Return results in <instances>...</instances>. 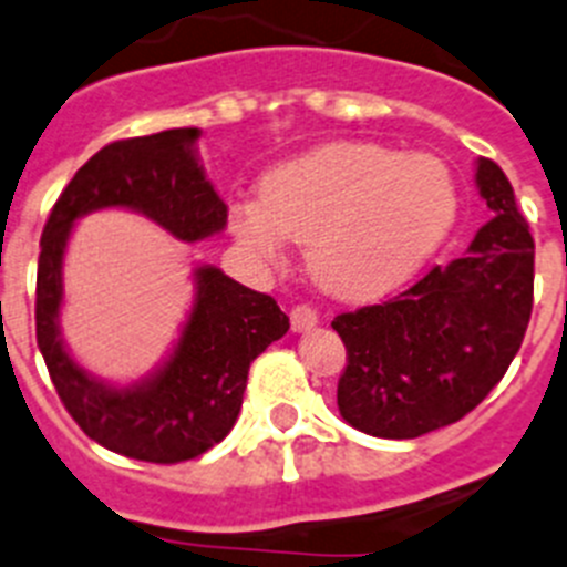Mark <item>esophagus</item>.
I'll use <instances>...</instances> for the list:
<instances>
[{
  "label": "esophagus",
  "instance_id": "esophagus-1",
  "mask_svg": "<svg viewBox=\"0 0 567 567\" xmlns=\"http://www.w3.org/2000/svg\"><path fill=\"white\" fill-rule=\"evenodd\" d=\"M316 324H319V316H316V310L310 305H293V310H290V327L296 332H305Z\"/></svg>",
  "mask_w": 567,
  "mask_h": 567
}]
</instances>
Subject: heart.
Segmentation results:
<instances>
[{
	"label": "heart",
	"instance_id": "heart-1",
	"mask_svg": "<svg viewBox=\"0 0 567 567\" xmlns=\"http://www.w3.org/2000/svg\"><path fill=\"white\" fill-rule=\"evenodd\" d=\"M456 212V184L439 158L330 142L268 173L259 204L231 209V229L259 257H274L285 237L308 243L321 288L367 299L405 282L442 246Z\"/></svg>",
	"mask_w": 567,
	"mask_h": 567
}]
</instances>
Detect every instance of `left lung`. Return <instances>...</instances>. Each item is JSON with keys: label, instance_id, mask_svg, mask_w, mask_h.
I'll use <instances>...</instances> for the list:
<instances>
[{"label": "left lung", "instance_id": "8db88e82", "mask_svg": "<svg viewBox=\"0 0 567 567\" xmlns=\"http://www.w3.org/2000/svg\"><path fill=\"white\" fill-rule=\"evenodd\" d=\"M475 182L492 220L464 257L332 321L347 347L338 411L369 436L416 439L453 425L520 349L534 305L532 231L498 164L478 158Z\"/></svg>", "mask_w": 567, "mask_h": 567}]
</instances>
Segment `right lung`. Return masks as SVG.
<instances>
[{
	"label": "right lung",
	"instance_id": "right-lung-1",
	"mask_svg": "<svg viewBox=\"0 0 567 567\" xmlns=\"http://www.w3.org/2000/svg\"><path fill=\"white\" fill-rule=\"evenodd\" d=\"M198 136V128H171L105 145L66 184L41 235L35 338L63 409L97 444L153 464L200 456L235 427L248 367L288 332V316L271 296L220 268H198L193 313L173 355L142 383L116 389L78 367L63 347L61 262L72 224L105 206L142 212L178 240L218 235L229 209L195 156Z\"/></svg>",
	"mask_w": 567,
	"mask_h": 567
}]
</instances>
